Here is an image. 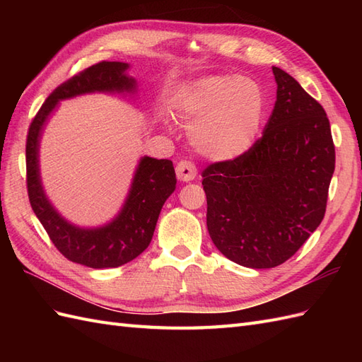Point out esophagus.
Here are the masks:
<instances>
[{"instance_id":"34e87169","label":"esophagus","mask_w":362,"mask_h":362,"mask_svg":"<svg viewBox=\"0 0 362 362\" xmlns=\"http://www.w3.org/2000/svg\"><path fill=\"white\" fill-rule=\"evenodd\" d=\"M177 178L180 181H184V182H189V181H193L196 178V175H198V170H196V166L192 163V161H187V160H182L177 164Z\"/></svg>"}]
</instances>
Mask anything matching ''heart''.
I'll return each mask as SVG.
<instances>
[{"mask_svg": "<svg viewBox=\"0 0 362 362\" xmlns=\"http://www.w3.org/2000/svg\"><path fill=\"white\" fill-rule=\"evenodd\" d=\"M173 104L178 115L192 122L190 144L206 158L234 161L257 145L266 98L249 76H201L182 84Z\"/></svg>", "mask_w": 362, "mask_h": 362, "instance_id": "heart-1", "label": "heart"}]
</instances>
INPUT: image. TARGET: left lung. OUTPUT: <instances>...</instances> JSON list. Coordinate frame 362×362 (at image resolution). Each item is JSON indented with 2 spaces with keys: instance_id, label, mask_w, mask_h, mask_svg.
<instances>
[{
  "instance_id": "obj_1",
  "label": "left lung",
  "mask_w": 362,
  "mask_h": 362,
  "mask_svg": "<svg viewBox=\"0 0 362 362\" xmlns=\"http://www.w3.org/2000/svg\"><path fill=\"white\" fill-rule=\"evenodd\" d=\"M276 103L249 154L202 172L206 228L237 264L272 269L293 257L325 217L335 148L323 107L272 68Z\"/></svg>"
}]
</instances>
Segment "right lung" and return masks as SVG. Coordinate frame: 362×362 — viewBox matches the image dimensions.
<instances>
[{
    "mask_svg": "<svg viewBox=\"0 0 362 362\" xmlns=\"http://www.w3.org/2000/svg\"><path fill=\"white\" fill-rule=\"evenodd\" d=\"M128 69V63L101 62L64 81L43 103L27 136V189L33 211L62 255L92 269L127 264L149 246L161 208L177 185L173 164L170 160L141 157L117 216L103 226L81 228L66 221L43 190L39 166L40 139L49 116L63 100L86 93L134 95L137 83L127 74Z\"/></svg>",
    "mask_w": 362,
    "mask_h": 362,
    "instance_id": "1",
    "label": "right lung"
}]
</instances>
